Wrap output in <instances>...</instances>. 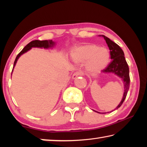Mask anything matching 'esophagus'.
Returning a JSON list of instances; mask_svg holds the SVG:
<instances>
[{
    "mask_svg": "<svg viewBox=\"0 0 147 147\" xmlns=\"http://www.w3.org/2000/svg\"><path fill=\"white\" fill-rule=\"evenodd\" d=\"M81 75H82V72L76 71L73 74V76H72V77H73V79H75L78 76H81Z\"/></svg>",
    "mask_w": 147,
    "mask_h": 147,
    "instance_id": "1",
    "label": "esophagus"
}]
</instances>
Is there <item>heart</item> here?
Here are the masks:
<instances>
[{
    "label": "heart",
    "instance_id": "b5f03b06",
    "mask_svg": "<svg viewBox=\"0 0 147 147\" xmlns=\"http://www.w3.org/2000/svg\"><path fill=\"white\" fill-rule=\"evenodd\" d=\"M70 57L74 63H86V69L89 73H97L108 65L110 54L107 49L96 44L89 43L74 48Z\"/></svg>",
    "mask_w": 147,
    "mask_h": 147
}]
</instances>
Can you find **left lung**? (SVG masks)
Listing matches in <instances>:
<instances>
[{"label": "left lung", "instance_id": "left-lung-1", "mask_svg": "<svg viewBox=\"0 0 147 147\" xmlns=\"http://www.w3.org/2000/svg\"><path fill=\"white\" fill-rule=\"evenodd\" d=\"M99 36L103 37L105 39L107 45L109 47V51H110V56L111 59H112L111 63L109 64V65L102 71L104 73H113L115 75L119 76V78L122 79L124 84V91L123 94V98L119 103V105L116 107L115 109L120 108L122 104L123 103L124 99L126 98V96L127 95L128 91L130 87V76H129V67L127 64V62L126 61V59L124 58V54L123 50L119 47L117 44H116L115 42L111 41L110 39L107 38L106 36L104 35H100ZM114 109V110H115ZM96 111L97 113L98 111ZM110 111V112H111Z\"/></svg>", "mask_w": 147, "mask_h": 147}]
</instances>
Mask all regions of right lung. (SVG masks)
<instances>
[{
    "mask_svg": "<svg viewBox=\"0 0 147 147\" xmlns=\"http://www.w3.org/2000/svg\"><path fill=\"white\" fill-rule=\"evenodd\" d=\"M55 45H56V42L53 41V40H44V41L34 40V41L30 42V43L27 45H26L24 47V49L22 50V51L20 52L18 55L17 56L16 59H15L13 67V70H12V72H13V71L14 67L16 66L17 61V60H18V59L19 58V57L21 55H23V54L26 53V52L30 51V50L32 48H34V47H37V48L50 49V48H53V47H54ZM11 74H12V73H11Z\"/></svg>",
    "mask_w": 147,
    "mask_h": 147,
    "instance_id": "1",
    "label": "right lung"
}]
</instances>
